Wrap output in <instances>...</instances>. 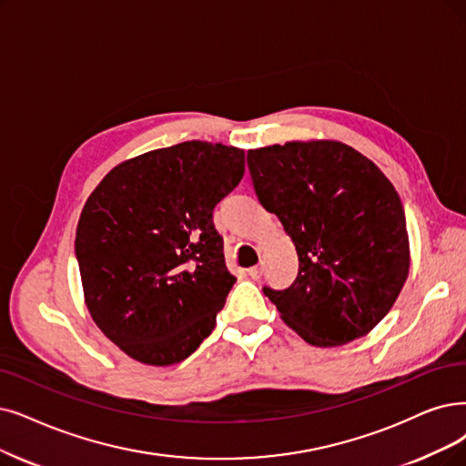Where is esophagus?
<instances>
[{
	"mask_svg": "<svg viewBox=\"0 0 466 466\" xmlns=\"http://www.w3.org/2000/svg\"><path fill=\"white\" fill-rule=\"evenodd\" d=\"M248 275H250L252 279H259V277H262V268H259V266L250 268V269H248Z\"/></svg>",
	"mask_w": 466,
	"mask_h": 466,
	"instance_id": "esophagus-1",
	"label": "esophagus"
}]
</instances>
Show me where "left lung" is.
<instances>
[{
    "label": "left lung",
    "instance_id": "obj_1",
    "mask_svg": "<svg viewBox=\"0 0 466 466\" xmlns=\"http://www.w3.org/2000/svg\"><path fill=\"white\" fill-rule=\"evenodd\" d=\"M259 204L281 219L298 254L285 290L264 289L308 344L342 346L373 330L409 275V235L398 191L379 166L330 139L250 148Z\"/></svg>",
    "mask_w": 466,
    "mask_h": 466
}]
</instances>
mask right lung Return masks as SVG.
<instances>
[{
  "mask_svg": "<svg viewBox=\"0 0 466 466\" xmlns=\"http://www.w3.org/2000/svg\"><path fill=\"white\" fill-rule=\"evenodd\" d=\"M245 174V151L185 141L115 166L76 228L84 302L126 356L168 367L216 327L237 277L212 212Z\"/></svg>",
  "mask_w": 466,
  "mask_h": 466,
  "instance_id": "right-lung-1",
  "label": "right lung"
}]
</instances>
